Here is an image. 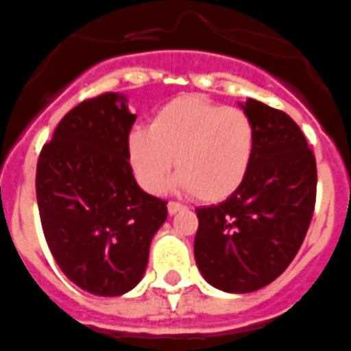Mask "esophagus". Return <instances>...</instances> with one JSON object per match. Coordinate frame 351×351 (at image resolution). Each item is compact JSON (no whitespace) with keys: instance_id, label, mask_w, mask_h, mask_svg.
<instances>
[{"instance_id":"obj_1","label":"esophagus","mask_w":351,"mask_h":351,"mask_svg":"<svg viewBox=\"0 0 351 351\" xmlns=\"http://www.w3.org/2000/svg\"><path fill=\"white\" fill-rule=\"evenodd\" d=\"M167 208H169V214H178V212L184 210L186 207L182 204H178V202H169Z\"/></svg>"}]
</instances>
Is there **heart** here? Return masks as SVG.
<instances>
[{"label":"heart","instance_id":"heart-1","mask_svg":"<svg viewBox=\"0 0 351 351\" xmlns=\"http://www.w3.org/2000/svg\"><path fill=\"white\" fill-rule=\"evenodd\" d=\"M254 149L256 130L242 109L198 95L173 99L149 127L137 125L127 136L128 162L146 191H162L176 158L178 184L202 202L233 195L245 181Z\"/></svg>","mask_w":351,"mask_h":351}]
</instances>
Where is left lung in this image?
I'll use <instances>...</instances> for the list:
<instances>
[{"instance_id":"8db88e82","label":"left lung","mask_w":351,"mask_h":351,"mask_svg":"<svg viewBox=\"0 0 351 351\" xmlns=\"http://www.w3.org/2000/svg\"><path fill=\"white\" fill-rule=\"evenodd\" d=\"M239 106L256 130L252 165L226 200L197 208L195 259L212 287L245 294L278 278L300 250L313 215L317 165L289 114L256 99Z\"/></svg>"}]
</instances>
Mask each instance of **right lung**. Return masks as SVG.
<instances>
[{
  "label": "right lung",
  "instance_id": "obj_1",
  "mask_svg": "<svg viewBox=\"0 0 351 351\" xmlns=\"http://www.w3.org/2000/svg\"><path fill=\"white\" fill-rule=\"evenodd\" d=\"M127 95L102 94L71 109L41 149L36 198L48 249L73 284L95 295L132 291L146 271L167 202L134 179L127 136L137 114Z\"/></svg>",
  "mask_w": 351,
  "mask_h": 351
}]
</instances>
